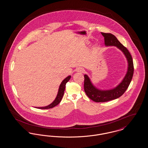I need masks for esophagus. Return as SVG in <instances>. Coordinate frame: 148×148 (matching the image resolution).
I'll return each mask as SVG.
<instances>
[{
    "label": "esophagus",
    "mask_w": 148,
    "mask_h": 148,
    "mask_svg": "<svg viewBox=\"0 0 148 148\" xmlns=\"http://www.w3.org/2000/svg\"><path fill=\"white\" fill-rule=\"evenodd\" d=\"M77 72L83 73V72H84L85 70L83 68H78L77 69Z\"/></svg>",
    "instance_id": "34e87169"
}]
</instances>
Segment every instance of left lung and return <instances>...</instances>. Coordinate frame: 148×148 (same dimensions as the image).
<instances>
[{"label":"left lung","instance_id":"1","mask_svg":"<svg viewBox=\"0 0 148 148\" xmlns=\"http://www.w3.org/2000/svg\"><path fill=\"white\" fill-rule=\"evenodd\" d=\"M101 33L104 37L106 46H115L123 53L127 61V74L121 83L114 88L109 90H100L97 88L92 83L90 79L86 74H85L84 84L85 92L89 98L97 103L108 101L121 97L127 90L132 81L134 73L133 59L127 48L121 44L116 36L112 34Z\"/></svg>","mask_w":148,"mask_h":148}]
</instances>
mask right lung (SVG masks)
<instances>
[{
  "mask_svg": "<svg viewBox=\"0 0 148 148\" xmlns=\"http://www.w3.org/2000/svg\"><path fill=\"white\" fill-rule=\"evenodd\" d=\"M71 77V75H69V76L66 77L65 79H64L62 81V82L61 83V84L59 86V90H58V92L56 98L55 99V100L53 101V102H52L49 106H44V107H36V108H38V109H47L52 108L56 106L57 105H58L59 104V103L61 101L62 98L63 97L66 84L70 80Z\"/></svg>",
  "mask_w": 148,
  "mask_h": 148,
  "instance_id": "right-lung-1",
  "label": "right lung"
}]
</instances>
